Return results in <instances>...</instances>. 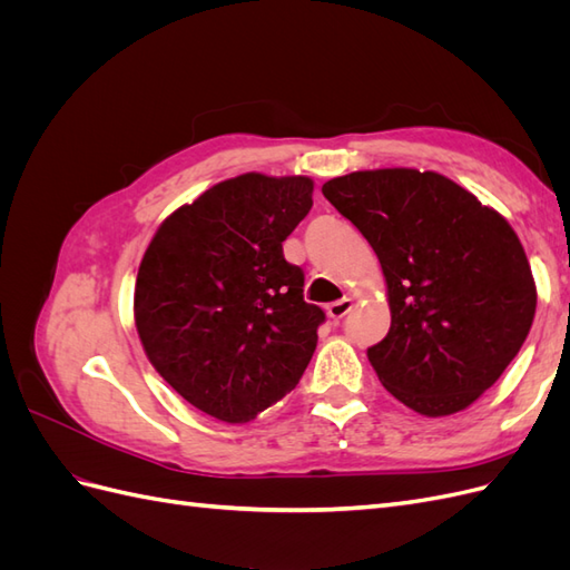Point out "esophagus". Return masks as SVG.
I'll return each instance as SVG.
<instances>
[{
	"mask_svg": "<svg viewBox=\"0 0 570 570\" xmlns=\"http://www.w3.org/2000/svg\"><path fill=\"white\" fill-rule=\"evenodd\" d=\"M352 306H354V299H350V297H342L340 302L327 304V318L340 321V318H344V316L352 312Z\"/></svg>",
	"mask_w": 570,
	"mask_h": 570,
	"instance_id": "esophagus-1",
	"label": "esophagus"
}]
</instances>
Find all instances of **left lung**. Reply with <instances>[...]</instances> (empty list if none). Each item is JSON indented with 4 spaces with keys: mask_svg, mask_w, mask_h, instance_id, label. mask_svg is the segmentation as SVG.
<instances>
[{
    "mask_svg": "<svg viewBox=\"0 0 570 570\" xmlns=\"http://www.w3.org/2000/svg\"><path fill=\"white\" fill-rule=\"evenodd\" d=\"M323 195L381 262L390 333L368 350L385 390L428 419L490 390L523 347L538 287L519 235L435 170H354Z\"/></svg>",
    "mask_w": 570,
    "mask_h": 570,
    "instance_id": "obj_1",
    "label": "left lung"
}]
</instances>
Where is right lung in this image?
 <instances>
[{
	"label": "right lung",
	"instance_id": "add662e5",
	"mask_svg": "<svg viewBox=\"0 0 570 570\" xmlns=\"http://www.w3.org/2000/svg\"><path fill=\"white\" fill-rule=\"evenodd\" d=\"M312 195L308 176L216 183L164 218L140 262L132 314L149 364L223 423L283 400L314 356L325 314L283 256Z\"/></svg>",
	"mask_w": 570,
	"mask_h": 570
}]
</instances>
